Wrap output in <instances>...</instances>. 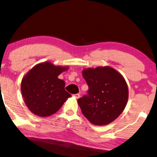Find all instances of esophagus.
<instances>
[{"label":"esophagus","instance_id":"34e87169","mask_svg":"<svg viewBox=\"0 0 157 157\" xmlns=\"http://www.w3.org/2000/svg\"><path fill=\"white\" fill-rule=\"evenodd\" d=\"M74 96H75V98H76V99H78V98H80V94H74Z\"/></svg>","mask_w":157,"mask_h":157}]
</instances>
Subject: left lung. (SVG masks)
Segmentation results:
<instances>
[{"label": "left lung", "mask_w": 157, "mask_h": 157, "mask_svg": "<svg viewBox=\"0 0 157 157\" xmlns=\"http://www.w3.org/2000/svg\"><path fill=\"white\" fill-rule=\"evenodd\" d=\"M82 75L89 86L88 95L78 100L82 113L94 125L111 123L122 113L128 100L124 78L110 66L84 68Z\"/></svg>", "instance_id": "left-lung-1"}]
</instances>
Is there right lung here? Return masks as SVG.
<instances>
[{
    "instance_id": "add662e5",
    "label": "right lung",
    "mask_w": 157,
    "mask_h": 157,
    "mask_svg": "<svg viewBox=\"0 0 157 157\" xmlns=\"http://www.w3.org/2000/svg\"><path fill=\"white\" fill-rule=\"evenodd\" d=\"M68 69L69 66L55 65L46 61L36 65L23 76L22 95L33 113L40 117H49L71 97L65 90V82L58 78V75Z\"/></svg>"
}]
</instances>
